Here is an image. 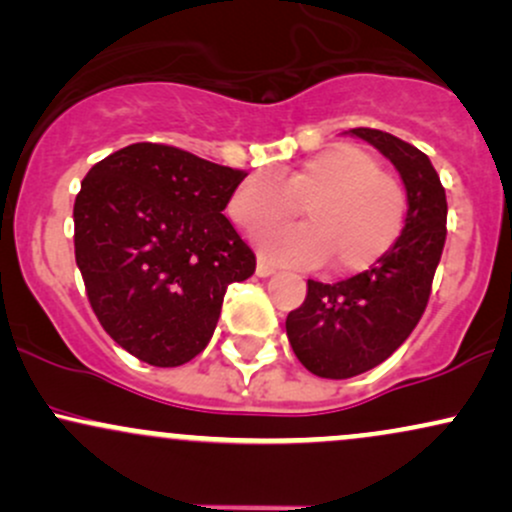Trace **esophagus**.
Segmentation results:
<instances>
[{"label":"esophagus","mask_w":512,"mask_h":512,"mask_svg":"<svg viewBox=\"0 0 512 512\" xmlns=\"http://www.w3.org/2000/svg\"><path fill=\"white\" fill-rule=\"evenodd\" d=\"M274 272H276V264L274 262L264 260V257H260V260H257V276H272Z\"/></svg>","instance_id":"34e87169"}]
</instances>
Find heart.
<instances>
[{"instance_id":"1","label":"heart","mask_w":512,"mask_h":512,"mask_svg":"<svg viewBox=\"0 0 512 512\" xmlns=\"http://www.w3.org/2000/svg\"><path fill=\"white\" fill-rule=\"evenodd\" d=\"M301 207L308 226L262 233L264 255L303 269L330 262L337 276H354L395 248L409 202L402 182L370 151L334 144L305 158L281 182L248 175L228 199V216L257 233L293 219Z\"/></svg>"}]
</instances>
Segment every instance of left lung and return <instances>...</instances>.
I'll return each instance as SVG.
<instances>
[{
	"mask_svg": "<svg viewBox=\"0 0 512 512\" xmlns=\"http://www.w3.org/2000/svg\"><path fill=\"white\" fill-rule=\"evenodd\" d=\"M402 175L407 223L397 245L368 272L337 284L308 279V296L286 317L293 354L310 373L344 380L390 358L424 315L443 255L448 202L424 151L380 129H349Z\"/></svg>",
	"mask_w": 512,
	"mask_h": 512,
	"instance_id": "obj_1",
	"label": "left lung"
}]
</instances>
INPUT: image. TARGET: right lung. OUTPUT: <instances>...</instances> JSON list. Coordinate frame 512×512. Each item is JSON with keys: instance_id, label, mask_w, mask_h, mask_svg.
Returning a JSON list of instances; mask_svg holds the SVG:
<instances>
[{"instance_id": "obj_1", "label": "right lung", "mask_w": 512, "mask_h": 512, "mask_svg": "<svg viewBox=\"0 0 512 512\" xmlns=\"http://www.w3.org/2000/svg\"><path fill=\"white\" fill-rule=\"evenodd\" d=\"M248 173L166 144H132L86 173L74 255L103 330L139 361H192L255 252L221 214Z\"/></svg>"}]
</instances>
